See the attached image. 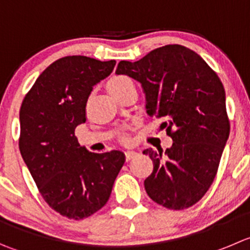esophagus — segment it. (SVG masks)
<instances>
[{"label":"esophagus","mask_w":250,"mask_h":250,"mask_svg":"<svg viewBox=\"0 0 250 250\" xmlns=\"http://www.w3.org/2000/svg\"><path fill=\"white\" fill-rule=\"evenodd\" d=\"M137 156V152L135 151H126L125 152V157H126V161H130V159H132L134 157Z\"/></svg>","instance_id":"esophagus-1"}]
</instances>
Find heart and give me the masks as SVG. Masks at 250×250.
<instances>
[{"instance_id": "b5f03b06", "label": "heart", "mask_w": 250, "mask_h": 250, "mask_svg": "<svg viewBox=\"0 0 250 250\" xmlns=\"http://www.w3.org/2000/svg\"><path fill=\"white\" fill-rule=\"evenodd\" d=\"M130 84H132V81L126 76H115L106 83V89L111 96L115 97Z\"/></svg>"}]
</instances>
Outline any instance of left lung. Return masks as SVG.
Returning a JSON list of instances; mask_svg holds the SVG:
<instances>
[{
    "label": "left lung",
    "instance_id": "left-lung-1",
    "mask_svg": "<svg viewBox=\"0 0 250 250\" xmlns=\"http://www.w3.org/2000/svg\"><path fill=\"white\" fill-rule=\"evenodd\" d=\"M116 75L140 82L146 113L165 118L169 148L145 149L153 172L145 189L154 203L183 210L198 203L212 184L229 136L226 93L200 55L182 45L152 50L139 61H120Z\"/></svg>",
    "mask_w": 250,
    "mask_h": 250
}]
</instances>
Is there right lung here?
I'll list each match as a JSON object with an SVG mask.
<instances>
[{"label":"right lung","mask_w":250,"mask_h":250,"mask_svg":"<svg viewBox=\"0 0 250 250\" xmlns=\"http://www.w3.org/2000/svg\"><path fill=\"white\" fill-rule=\"evenodd\" d=\"M115 63L80 55L59 59L37 78L21 106L23 161L47 205L72 220L105 205L125 162L124 152H89L75 136L85 123L93 87Z\"/></svg>","instance_id":"obj_1"}]
</instances>
